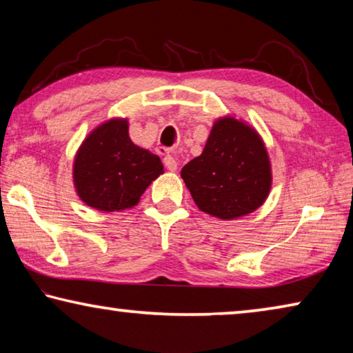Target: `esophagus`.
Listing matches in <instances>:
<instances>
[{
    "instance_id": "obj_1",
    "label": "esophagus",
    "mask_w": 353,
    "mask_h": 353,
    "mask_svg": "<svg viewBox=\"0 0 353 353\" xmlns=\"http://www.w3.org/2000/svg\"><path fill=\"white\" fill-rule=\"evenodd\" d=\"M163 163L166 166V170H170V171H176L177 170V159L172 157V155H165Z\"/></svg>"
}]
</instances>
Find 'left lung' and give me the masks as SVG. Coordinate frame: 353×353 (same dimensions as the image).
<instances>
[{
  "label": "left lung",
  "instance_id": "obj_1",
  "mask_svg": "<svg viewBox=\"0 0 353 353\" xmlns=\"http://www.w3.org/2000/svg\"><path fill=\"white\" fill-rule=\"evenodd\" d=\"M181 176L199 210L224 221L255 212L272 185L265 141L234 117L213 123L204 151L183 166Z\"/></svg>",
  "mask_w": 353,
  "mask_h": 353
}]
</instances>
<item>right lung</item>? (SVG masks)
Masks as SVG:
<instances>
[{
  "label": "right lung",
  "instance_id": "obj_1",
  "mask_svg": "<svg viewBox=\"0 0 353 353\" xmlns=\"http://www.w3.org/2000/svg\"><path fill=\"white\" fill-rule=\"evenodd\" d=\"M160 174L159 155L134 145L128 118L107 119L85 137L73 162V182L83 204L99 212H121L140 202Z\"/></svg>",
  "mask_w": 353,
  "mask_h": 353
}]
</instances>
